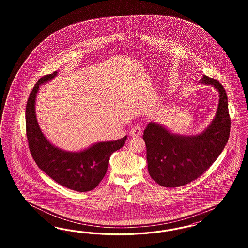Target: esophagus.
Returning <instances> with one entry per match:
<instances>
[{
    "label": "esophagus",
    "instance_id": "34e87169",
    "mask_svg": "<svg viewBox=\"0 0 248 248\" xmlns=\"http://www.w3.org/2000/svg\"><path fill=\"white\" fill-rule=\"evenodd\" d=\"M142 132H143V127L141 126V125H138V124H136L135 125L134 127L131 129V132H130V134L132 136H140V135H142Z\"/></svg>",
    "mask_w": 248,
    "mask_h": 248
}]
</instances>
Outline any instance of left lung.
Wrapping results in <instances>:
<instances>
[{
    "label": "left lung",
    "instance_id": "obj_1",
    "mask_svg": "<svg viewBox=\"0 0 248 248\" xmlns=\"http://www.w3.org/2000/svg\"><path fill=\"white\" fill-rule=\"evenodd\" d=\"M219 92L215 119L202 134H171L162 125L149 123L143 132L148 172L165 187H179L201 176L217 159L228 141L231 119L225 88L217 80L203 75L200 81Z\"/></svg>",
    "mask_w": 248,
    "mask_h": 248
}]
</instances>
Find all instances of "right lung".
<instances>
[{"mask_svg": "<svg viewBox=\"0 0 248 248\" xmlns=\"http://www.w3.org/2000/svg\"><path fill=\"white\" fill-rule=\"evenodd\" d=\"M57 75H45L38 80L28 98L25 109L26 136L31 155L36 165L53 180L77 192L96 187L106 173L109 158L124 146L127 136L113 142H100L81 152L61 150L50 143L39 127L35 114V98L39 86Z\"/></svg>", "mask_w": 248, "mask_h": 248, "instance_id": "obj_1", "label": "right lung"}]
</instances>
